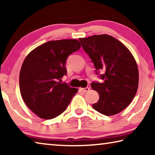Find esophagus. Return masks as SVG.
<instances>
[{"mask_svg": "<svg viewBox=\"0 0 155 155\" xmlns=\"http://www.w3.org/2000/svg\"><path fill=\"white\" fill-rule=\"evenodd\" d=\"M81 90H82L83 92H86V91H87L89 90H90V87H85V88H81Z\"/></svg>", "mask_w": 155, "mask_h": 155, "instance_id": "34e87169", "label": "esophagus"}]
</instances>
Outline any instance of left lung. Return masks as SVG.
Here are the masks:
<instances>
[{
    "mask_svg": "<svg viewBox=\"0 0 155 155\" xmlns=\"http://www.w3.org/2000/svg\"><path fill=\"white\" fill-rule=\"evenodd\" d=\"M79 41L94 63L96 73L103 80L91 83L99 94L98 101L92 107L107 116L121 112L132 102L138 88V68L133 54L122 42L107 34ZM102 71L104 74L100 75Z\"/></svg>",
    "mask_w": 155,
    "mask_h": 155,
    "instance_id": "obj_1",
    "label": "left lung"
}]
</instances>
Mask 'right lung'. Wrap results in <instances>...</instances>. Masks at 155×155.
Returning <instances> with one entry per match:
<instances>
[{"label": "right lung", "instance_id": "obj_1", "mask_svg": "<svg viewBox=\"0 0 155 155\" xmlns=\"http://www.w3.org/2000/svg\"><path fill=\"white\" fill-rule=\"evenodd\" d=\"M77 40L49 41L33 50L21 67L19 84L23 101L42 119L61 114L78 90L59 82L67 74L68 56L81 48Z\"/></svg>", "mask_w": 155, "mask_h": 155}]
</instances>
